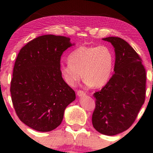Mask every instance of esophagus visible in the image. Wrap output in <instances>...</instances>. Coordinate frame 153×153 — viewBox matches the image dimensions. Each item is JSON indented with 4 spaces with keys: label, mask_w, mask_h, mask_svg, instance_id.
<instances>
[{
    "label": "esophagus",
    "mask_w": 153,
    "mask_h": 153,
    "mask_svg": "<svg viewBox=\"0 0 153 153\" xmlns=\"http://www.w3.org/2000/svg\"><path fill=\"white\" fill-rule=\"evenodd\" d=\"M77 94L78 96H84L85 95V92L83 90H78L77 91Z\"/></svg>",
    "instance_id": "esophagus-1"
}]
</instances>
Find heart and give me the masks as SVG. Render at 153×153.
Instances as JSON below:
<instances>
[{"label":"heart","mask_w":153,"mask_h":153,"mask_svg":"<svg viewBox=\"0 0 153 153\" xmlns=\"http://www.w3.org/2000/svg\"><path fill=\"white\" fill-rule=\"evenodd\" d=\"M113 62V53L108 47L82 46L69 55L68 62L61 67V74L69 85H74L83 75L88 84L100 88L110 79Z\"/></svg>","instance_id":"1"}]
</instances>
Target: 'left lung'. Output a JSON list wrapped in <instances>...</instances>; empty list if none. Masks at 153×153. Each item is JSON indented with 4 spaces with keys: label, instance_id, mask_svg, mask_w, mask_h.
<instances>
[{
    "label": "left lung",
    "instance_id": "obj_1",
    "mask_svg": "<svg viewBox=\"0 0 153 153\" xmlns=\"http://www.w3.org/2000/svg\"><path fill=\"white\" fill-rule=\"evenodd\" d=\"M103 40L114 48V73L100 91L94 94L96 107L92 124L97 131L108 136L132 126L146 96V69L135 50L120 37Z\"/></svg>",
    "mask_w": 153,
    "mask_h": 153
}]
</instances>
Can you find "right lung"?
Returning <instances> with one entry per match:
<instances>
[{
    "label": "right lung",
    "mask_w": 153,
    "mask_h": 153,
    "mask_svg": "<svg viewBox=\"0 0 153 153\" xmlns=\"http://www.w3.org/2000/svg\"><path fill=\"white\" fill-rule=\"evenodd\" d=\"M70 38L45 35L21 48L10 82L11 99L21 122L40 132L61 124L65 108L76 93L61 74V56L71 47Z\"/></svg>",
    "instance_id": "add662e5"
}]
</instances>
